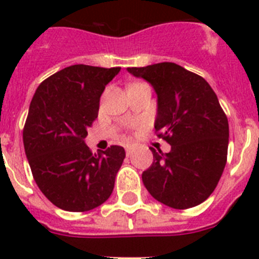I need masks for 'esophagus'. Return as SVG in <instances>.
Here are the masks:
<instances>
[{"label":"esophagus","instance_id":"esophagus-1","mask_svg":"<svg viewBox=\"0 0 259 259\" xmlns=\"http://www.w3.org/2000/svg\"><path fill=\"white\" fill-rule=\"evenodd\" d=\"M132 152H134V148H132L131 145H127V146H125V154H127L128 157H130V155L132 154Z\"/></svg>","mask_w":259,"mask_h":259}]
</instances>
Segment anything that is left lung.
<instances>
[{
	"mask_svg": "<svg viewBox=\"0 0 259 259\" xmlns=\"http://www.w3.org/2000/svg\"><path fill=\"white\" fill-rule=\"evenodd\" d=\"M127 71L154 89V128L171 145L168 153L150 148L154 161L143 172L145 188L166 206H197L214 192L227 162L230 130L218 97L203 77L172 62Z\"/></svg>",
	"mask_w": 259,
	"mask_h": 259,
	"instance_id": "obj_1",
	"label": "left lung"
}]
</instances>
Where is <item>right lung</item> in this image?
Returning a JSON list of instances; mask_svg holds the SVG:
<instances>
[{"label": "right lung", "instance_id": "add662e5", "mask_svg": "<svg viewBox=\"0 0 259 259\" xmlns=\"http://www.w3.org/2000/svg\"><path fill=\"white\" fill-rule=\"evenodd\" d=\"M120 67L74 65L36 89L23 144L36 184L66 211H88L113 193L125 152L113 145L93 154L84 139L97 118L100 97Z\"/></svg>", "mask_w": 259, "mask_h": 259}]
</instances>
